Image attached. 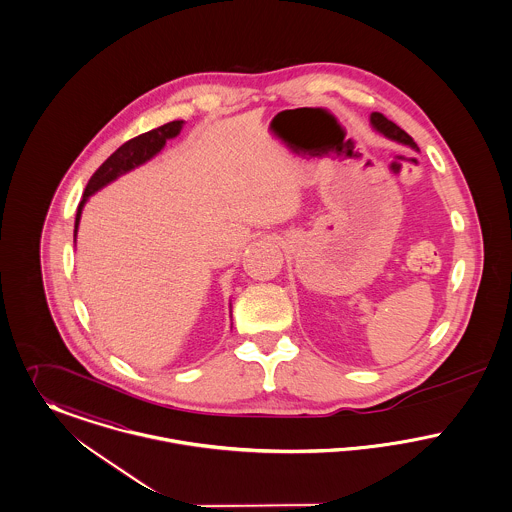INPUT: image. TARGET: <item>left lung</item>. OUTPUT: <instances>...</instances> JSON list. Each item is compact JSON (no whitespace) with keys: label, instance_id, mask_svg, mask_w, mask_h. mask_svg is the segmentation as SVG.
Wrapping results in <instances>:
<instances>
[{"label":"left lung","instance_id":"left-lung-1","mask_svg":"<svg viewBox=\"0 0 512 512\" xmlns=\"http://www.w3.org/2000/svg\"><path fill=\"white\" fill-rule=\"evenodd\" d=\"M371 125H373L381 135H385L387 139H392V141L402 143V145H408V147H412V149H418V145L414 143V139H412L404 129H400L396 123L387 120L383 114L373 112V114H371Z\"/></svg>","mask_w":512,"mask_h":512}]
</instances>
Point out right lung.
I'll list each match as a JSON object with an SVG mask.
<instances>
[{
    "mask_svg": "<svg viewBox=\"0 0 512 512\" xmlns=\"http://www.w3.org/2000/svg\"><path fill=\"white\" fill-rule=\"evenodd\" d=\"M183 121H170L164 123L152 131H147L127 143H123L118 151L110 154L102 166L92 174L91 180L87 183V189L83 193V201L79 203L77 209V216H75V234L79 228V220H81V212L87 203V199L91 197L92 193H96L98 189H102L104 185H108L110 181L118 180L123 174H127L129 170L145 164L147 160H151L154 154L162 151V147L166 145L168 139H174L176 135H180Z\"/></svg>",
    "mask_w": 512,
    "mask_h": 512,
    "instance_id": "add662e5",
    "label": "right lung"
}]
</instances>
